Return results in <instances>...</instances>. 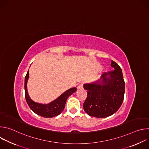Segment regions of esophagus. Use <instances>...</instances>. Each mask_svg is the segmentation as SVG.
Wrapping results in <instances>:
<instances>
[{
  "mask_svg": "<svg viewBox=\"0 0 149 149\" xmlns=\"http://www.w3.org/2000/svg\"><path fill=\"white\" fill-rule=\"evenodd\" d=\"M77 88H78V90H81V89H82V88H83V84L81 83V84H80L79 85H78V86Z\"/></svg>",
  "mask_w": 149,
  "mask_h": 149,
  "instance_id": "1",
  "label": "esophagus"
}]
</instances>
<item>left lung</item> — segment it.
Here are the masks:
<instances>
[{"instance_id":"left-lung-1","label":"left lung","mask_w":149,"mask_h":149,"mask_svg":"<svg viewBox=\"0 0 149 149\" xmlns=\"http://www.w3.org/2000/svg\"><path fill=\"white\" fill-rule=\"evenodd\" d=\"M111 66L114 70L105 72L95 82L84 84V88L87 91V97L83 107L90 116L109 117L120 109L123 103L125 82L122 70L113 61Z\"/></svg>"}]
</instances>
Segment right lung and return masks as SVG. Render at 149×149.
I'll return each mask as SVG.
<instances>
[{
  "label": "right lung",
  "mask_w": 149,
  "mask_h": 149,
  "mask_svg": "<svg viewBox=\"0 0 149 149\" xmlns=\"http://www.w3.org/2000/svg\"><path fill=\"white\" fill-rule=\"evenodd\" d=\"M29 70L25 78V95L30 109L36 114L43 117L51 118L60 114L64 109L67 98L77 91V88H71L62 94L56 100L49 104H39L33 101L29 97L27 90Z\"/></svg>",
  "instance_id": "right-lung-1"
}]
</instances>
